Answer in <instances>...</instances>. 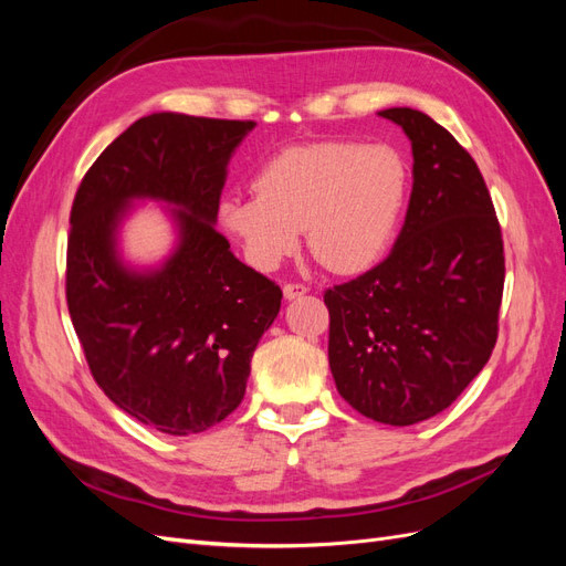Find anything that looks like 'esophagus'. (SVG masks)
Wrapping results in <instances>:
<instances>
[{"mask_svg":"<svg viewBox=\"0 0 566 566\" xmlns=\"http://www.w3.org/2000/svg\"><path fill=\"white\" fill-rule=\"evenodd\" d=\"M306 285H302V283H285L283 285V297L285 300H300V297H304L306 295Z\"/></svg>","mask_w":566,"mask_h":566,"instance_id":"esophagus-1","label":"esophagus"}]
</instances>
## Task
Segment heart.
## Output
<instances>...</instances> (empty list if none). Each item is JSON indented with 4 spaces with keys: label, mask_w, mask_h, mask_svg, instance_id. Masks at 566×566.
Segmentation results:
<instances>
[{
    "label": "heart",
    "mask_w": 566,
    "mask_h": 566,
    "mask_svg": "<svg viewBox=\"0 0 566 566\" xmlns=\"http://www.w3.org/2000/svg\"><path fill=\"white\" fill-rule=\"evenodd\" d=\"M408 165L387 144L318 142L285 148L254 175V191L219 200V224L254 269L271 271L300 245L342 276L378 264L397 238Z\"/></svg>",
    "instance_id": "obj_1"
}]
</instances>
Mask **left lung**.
<instances>
[{
    "instance_id": "left-lung-1",
    "label": "left lung",
    "mask_w": 566,
    "mask_h": 566,
    "mask_svg": "<svg viewBox=\"0 0 566 566\" xmlns=\"http://www.w3.org/2000/svg\"><path fill=\"white\" fill-rule=\"evenodd\" d=\"M413 148V191L385 262L325 290L328 361L358 413L394 427L449 408L499 337L505 256L499 219L470 153L413 108L378 113Z\"/></svg>"
}]
</instances>
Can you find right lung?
I'll return each instance as SVG.
<instances>
[{
  "mask_svg": "<svg viewBox=\"0 0 566 566\" xmlns=\"http://www.w3.org/2000/svg\"><path fill=\"white\" fill-rule=\"evenodd\" d=\"M254 125L146 115L101 153L73 202L65 297L90 370L117 408L172 437L233 413L281 310V287L214 229L229 160ZM139 199L165 201L178 231L158 268H132L118 252Z\"/></svg>",
  "mask_w": 566,
  "mask_h": 566,
  "instance_id": "right-lung-1",
  "label": "right lung"
}]
</instances>
